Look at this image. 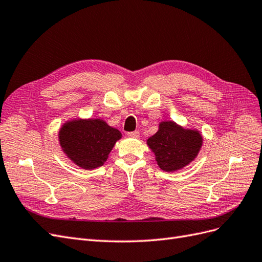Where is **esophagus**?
Instances as JSON below:
<instances>
[{"label": "esophagus", "mask_w": 262, "mask_h": 262, "mask_svg": "<svg viewBox=\"0 0 262 262\" xmlns=\"http://www.w3.org/2000/svg\"><path fill=\"white\" fill-rule=\"evenodd\" d=\"M128 137H131V138H139V137H140V133H139V131L128 132Z\"/></svg>", "instance_id": "esophagus-1"}]
</instances>
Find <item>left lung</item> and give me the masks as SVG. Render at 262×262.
Returning <instances> with one entry per match:
<instances>
[{"mask_svg":"<svg viewBox=\"0 0 262 262\" xmlns=\"http://www.w3.org/2000/svg\"><path fill=\"white\" fill-rule=\"evenodd\" d=\"M202 143L199 131L184 129L173 121L161 122L158 131L147 140L157 165L164 171H176L189 165L199 153Z\"/></svg>","mask_w":262,"mask_h":262,"instance_id":"left-lung-1","label":"left lung"}]
</instances>
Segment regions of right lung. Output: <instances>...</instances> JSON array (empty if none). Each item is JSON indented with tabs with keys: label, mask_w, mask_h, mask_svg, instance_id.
<instances>
[{
	"label": "right lung",
	"mask_w": 262,
	"mask_h": 262,
	"mask_svg": "<svg viewBox=\"0 0 262 262\" xmlns=\"http://www.w3.org/2000/svg\"><path fill=\"white\" fill-rule=\"evenodd\" d=\"M121 132L101 119H74L59 131V142L64 154L83 169L100 167L107 161Z\"/></svg>",
	"instance_id": "1"
}]
</instances>
